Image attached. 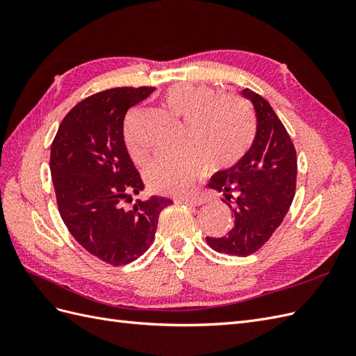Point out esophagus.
I'll list each match as a JSON object with an SVG mask.
<instances>
[{
	"instance_id": "34e87169",
	"label": "esophagus",
	"mask_w": 356,
	"mask_h": 356,
	"mask_svg": "<svg viewBox=\"0 0 356 356\" xmlns=\"http://www.w3.org/2000/svg\"><path fill=\"white\" fill-rule=\"evenodd\" d=\"M178 202L186 203V204H191V207H199V204L204 203V199L202 196H187V197L178 199Z\"/></svg>"
}]
</instances>
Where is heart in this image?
<instances>
[{
  "mask_svg": "<svg viewBox=\"0 0 356 356\" xmlns=\"http://www.w3.org/2000/svg\"><path fill=\"white\" fill-rule=\"evenodd\" d=\"M161 104L184 117L182 139L187 144L159 153L145 168V179L156 191L181 195L195 184L207 168H232L243 159L255 138L252 111L236 96L218 95L208 86L175 83L161 95ZM134 113L126 124L127 152L135 161L144 149L134 135Z\"/></svg>",
  "mask_w": 356,
  "mask_h": 356,
  "instance_id": "obj_1",
  "label": "heart"
}]
</instances>
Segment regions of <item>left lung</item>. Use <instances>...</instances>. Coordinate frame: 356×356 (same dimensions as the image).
<instances>
[{
  "label": "left lung",
  "instance_id": "1",
  "mask_svg": "<svg viewBox=\"0 0 356 356\" xmlns=\"http://www.w3.org/2000/svg\"><path fill=\"white\" fill-rule=\"evenodd\" d=\"M254 104L257 134L243 159L212 175L208 187L222 193L234 218L222 238H207L213 251L246 257L257 252L281 225L296 195L297 156L285 126L263 96L245 89Z\"/></svg>",
  "mask_w": 356,
  "mask_h": 356
}]
</instances>
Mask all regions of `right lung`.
Returning a JSON list of instances; mask_svg holds the SVG:
<instances>
[{"mask_svg":"<svg viewBox=\"0 0 356 356\" xmlns=\"http://www.w3.org/2000/svg\"><path fill=\"white\" fill-rule=\"evenodd\" d=\"M154 88H115L79 102L63 117L50 149L58 209L86 251L111 266L135 261L152 245L159 213L172 203L132 195L144 188L127 153L123 123L129 108Z\"/></svg>","mask_w":356,"mask_h":356,"instance_id":"obj_1","label":"right lung"}]
</instances>
